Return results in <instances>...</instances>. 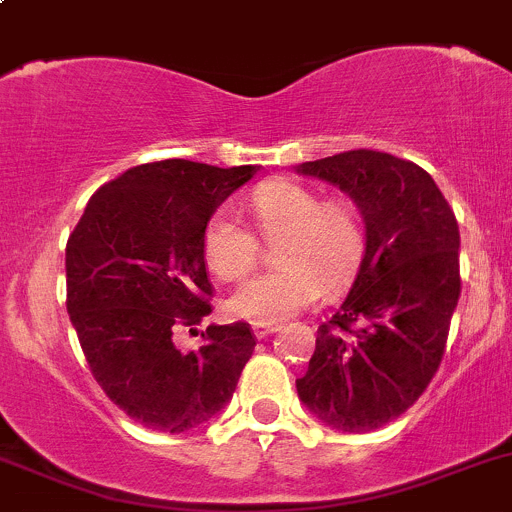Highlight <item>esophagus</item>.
<instances>
[{
  "mask_svg": "<svg viewBox=\"0 0 512 512\" xmlns=\"http://www.w3.org/2000/svg\"><path fill=\"white\" fill-rule=\"evenodd\" d=\"M280 329V324H267V322H255L252 324V332H255L257 339H265L270 334H275Z\"/></svg>",
  "mask_w": 512,
  "mask_h": 512,
  "instance_id": "1",
  "label": "esophagus"
}]
</instances>
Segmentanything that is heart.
<instances>
[{"label":"heart","mask_w":512,"mask_h":512,"mask_svg":"<svg viewBox=\"0 0 512 512\" xmlns=\"http://www.w3.org/2000/svg\"><path fill=\"white\" fill-rule=\"evenodd\" d=\"M247 210L280 267L245 282L227 302L235 317L277 324L354 280L366 245L364 218L349 198H322L292 180L252 190ZM203 257L215 277L240 282L260 260V242L232 215L215 213L203 232Z\"/></svg>","instance_id":"obj_1"}]
</instances>
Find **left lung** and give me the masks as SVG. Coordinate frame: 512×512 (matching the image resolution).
Here are the masks:
<instances>
[{
	"instance_id": "1",
	"label": "left lung",
	"mask_w": 512,
	"mask_h": 512,
	"mask_svg": "<svg viewBox=\"0 0 512 512\" xmlns=\"http://www.w3.org/2000/svg\"><path fill=\"white\" fill-rule=\"evenodd\" d=\"M339 185L364 218L366 245L342 307L317 329L297 394L344 433H369L416 404L446 354L461 297L456 215L421 165L344 151L297 165Z\"/></svg>"
}]
</instances>
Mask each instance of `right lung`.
I'll use <instances>...</instances> for the list:
<instances>
[{
	"label": "right lung",
	"instance_id": "right-lung-1",
	"mask_svg": "<svg viewBox=\"0 0 512 512\" xmlns=\"http://www.w3.org/2000/svg\"><path fill=\"white\" fill-rule=\"evenodd\" d=\"M255 170L183 158L128 168L91 195L66 242V309L86 364L103 394L151 431L210 421L255 352L247 322L210 324L195 352L173 344L213 312L205 225Z\"/></svg>",
	"mask_w": 512,
	"mask_h": 512
}]
</instances>
